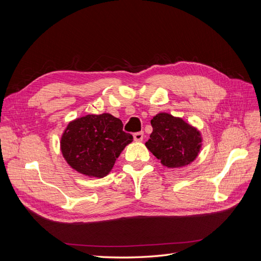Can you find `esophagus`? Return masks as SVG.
Masks as SVG:
<instances>
[{
  "mask_svg": "<svg viewBox=\"0 0 261 261\" xmlns=\"http://www.w3.org/2000/svg\"><path fill=\"white\" fill-rule=\"evenodd\" d=\"M144 139V133L143 132H137L134 134V140L136 141H141Z\"/></svg>",
  "mask_w": 261,
  "mask_h": 261,
  "instance_id": "obj_1",
  "label": "esophagus"
}]
</instances>
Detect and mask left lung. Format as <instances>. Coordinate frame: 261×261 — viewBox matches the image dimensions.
<instances>
[{"mask_svg":"<svg viewBox=\"0 0 261 261\" xmlns=\"http://www.w3.org/2000/svg\"><path fill=\"white\" fill-rule=\"evenodd\" d=\"M151 126L153 130L146 147L165 167H184L198 155L200 134L181 118L159 113L151 120Z\"/></svg>","mask_w":261,"mask_h":261,"instance_id":"left-lung-1","label":"left lung"}]
</instances>
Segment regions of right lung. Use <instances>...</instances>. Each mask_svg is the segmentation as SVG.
<instances>
[{"label":"right lung","instance_id":"add662e5","mask_svg":"<svg viewBox=\"0 0 261 261\" xmlns=\"http://www.w3.org/2000/svg\"><path fill=\"white\" fill-rule=\"evenodd\" d=\"M133 136L123 130V123L109 113L88 114L70 122L61 139L67 163L82 174L103 177Z\"/></svg>","mask_w":261,"mask_h":261}]
</instances>
